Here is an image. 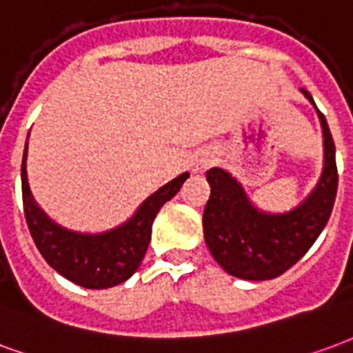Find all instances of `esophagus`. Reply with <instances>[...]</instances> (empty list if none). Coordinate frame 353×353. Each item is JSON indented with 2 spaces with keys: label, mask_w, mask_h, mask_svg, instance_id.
<instances>
[{
  "label": "esophagus",
  "mask_w": 353,
  "mask_h": 353,
  "mask_svg": "<svg viewBox=\"0 0 353 353\" xmlns=\"http://www.w3.org/2000/svg\"><path fill=\"white\" fill-rule=\"evenodd\" d=\"M210 163H212V158H210V156H201V158L197 159V163H195V171L201 173V171H205Z\"/></svg>",
  "instance_id": "1"
}]
</instances>
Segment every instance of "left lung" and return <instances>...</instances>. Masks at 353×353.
<instances>
[{
    "label": "left lung",
    "instance_id": "left-lung-1",
    "mask_svg": "<svg viewBox=\"0 0 353 353\" xmlns=\"http://www.w3.org/2000/svg\"><path fill=\"white\" fill-rule=\"evenodd\" d=\"M314 103L307 90H301ZM323 128L325 165L307 201L285 214H265L246 199L243 188L223 169H208L210 197L203 212V230L210 254L225 271L244 280H271L297 263L321 230L335 205L339 173L335 143L327 120Z\"/></svg>",
    "mask_w": 353,
    "mask_h": 353
}]
</instances>
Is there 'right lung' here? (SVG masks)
<instances>
[{
  "label": "right lung",
  "instance_id": "right-lung-1",
  "mask_svg": "<svg viewBox=\"0 0 353 353\" xmlns=\"http://www.w3.org/2000/svg\"><path fill=\"white\" fill-rule=\"evenodd\" d=\"M188 176H190L188 173L180 174L169 184L159 188L156 194H152L141 205L137 214L128 223H123L122 228L103 235H81V233L61 230L60 225L50 222L35 205L26 176L24 152L22 203H24L26 223L41 256L61 276L90 290L112 288L125 282L137 271L150 243L154 218L159 212V208L179 194Z\"/></svg>",
  "mask_w": 353,
  "mask_h": 353
}]
</instances>
